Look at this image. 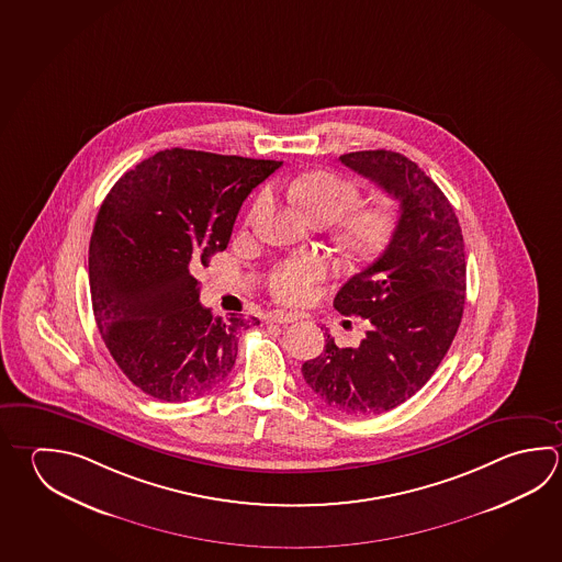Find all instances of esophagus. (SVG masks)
Returning <instances> with one entry per match:
<instances>
[{
  "label": "esophagus",
  "mask_w": 562,
  "mask_h": 562,
  "mask_svg": "<svg viewBox=\"0 0 562 562\" xmlns=\"http://www.w3.org/2000/svg\"><path fill=\"white\" fill-rule=\"evenodd\" d=\"M267 321L276 323V325H289V323H295L296 315L295 313H286V311H273V313H269Z\"/></svg>",
  "instance_id": "1"
}]
</instances>
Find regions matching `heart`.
Here are the masks:
<instances>
[{"instance_id": "heart-1", "label": "heart", "mask_w": 562, "mask_h": 562, "mask_svg": "<svg viewBox=\"0 0 562 562\" xmlns=\"http://www.w3.org/2000/svg\"><path fill=\"white\" fill-rule=\"evenodd\" d=\"M289 200H293L311 220L333 224L338 218V239L352 256L372 257L389 244L394 232V215L386 207L352 210L360 200L355 182L330 172L303 173L285 186ZM267 194L257 195L249 210V222L266 207ZM330 276V263L321 256L289 257L277 263L269 273V291L285 303H305L318 283Z\"/></svg>"}]
</instances>
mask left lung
Wrapping results in <instances>:
<instances>
[{"mask_svg":"<svg viewBox=\"0 0 562 562\" xmlns=\"http://www.w3.org/2000/svg\"><path fill=\"white\" fill-rule=\"evenodd\" d=\"M340 162L398 200V224L382 256L335 296L338 313L367 321V337L338 348L328 335L301 372L330 408L370 416L412 398L446 357L465 306V245L448 198L404 154L362 150Z\"/></svg>","mask_w":562,"mask_h":562,"instance_id":"obj_1","label":"left lung"}]
</instances>
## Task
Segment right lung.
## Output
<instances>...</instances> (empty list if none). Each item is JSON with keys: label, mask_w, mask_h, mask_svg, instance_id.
Here are the masks:
<instances>
[{"label": "right lung", "mask_w": 562, "mask_h": 562, "mask_svg": "<svg viewBox=\"0 0 562 562\" xmlns=\"http://www.w3.org/2000/svg\"><path fill=\"white\" fill-rule=\"evenodd\" d=\"M283 162L170 148L102 202L89 245L92 313L124 376L162 402L200 398L232 372L256 317H214L192 271L224 251L245 198Z\"/></svg>", "instance_id": "obj_1"}]
</instances>
